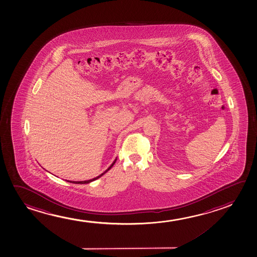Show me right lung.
I'll return each instance as SVG.
<instances>
[{
	"mask_svg": "<svg viewBox=\"0 0 257 257\" xmlns=\"http://www.w3.org/2000/svg\"><path fill=\"white\" fill-rule=\"evenodd\" d=\"M115 161H116V159H115V160L114 161L113 163H112L111 165H110V166H109V167H108V169H107V170H106V171L103 172V173H101L100 175L98 176V177H96V178H94V179H89V180H85V181H70V182L74 183V184H88V183L92 182V181H94V180H96L97 179H99V178H100L101 176L103 175V174H105L107 171H109V170L111 169L112 166L115 164Z\"/></svg>",
	"mask_w": 257,
	"mask_h": 257,
	"instance_id": "1",
	"label": "right lung"
}]
</instances>
